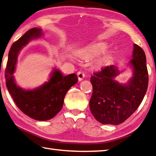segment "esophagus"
<instances>
[{
  "label": "esophagus",
  "instance_id": "34e87169",
  "mask_svg": "<svg viewBox=\"0 0 156 156\" xmlns=\"http://www.w3.org/2000/svg\"><path fill=\"white\" fill-rule=\"evenodd\" d=\"M76 75H77L78 79H79V80H80V81L83 80L84 77H85V74H84V73L82 72V71H79Z\"/></svg>",
  "mask_w": 156,
  "mask_h": 156
}]
</instances>
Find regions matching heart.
<instances>
[{
	"mask_svg": "<svg viewBox=\"0 0 156 156\" xmlns=\"http://www.w3.org/2000/svg\"><path fill=\"white\" fill-rule=\"evenodd\" d=\"M105 47L106 46L104 43L99 42L94 44H92L86 47L85 49H83L81 55L83 57H86V58L93 57L103 51Z\"/></svg>",
	"mask_w": 156,
	"mask_h": 156,
	"instance_id": "heart-1",
	"label": "heart"
}]
</instances>
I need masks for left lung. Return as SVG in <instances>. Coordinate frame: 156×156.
I'll return each mask as SVG.
<instances>
[{
  "label": "left lung",
  "instance_id": "8db88e82",
  "mask_svg": "<svg viewBox=\"0 0 156 156\" xmlns=\"http://www.w3.org/2000/svg\"><path fill=\"white\" fill-rule=\"evenodd\" d=\"M130 65L133 68V76L127 84L122 85L114 80L119 72L113 65L103 67L91 76L93 92L90 100V109L101 123H122L143 101L148 88V71L145 53L136 44H133Z\"/></svg>",
  "mask_w": 156,
  "mask_h": 156
}]
</instances>
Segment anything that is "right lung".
<instances>
[{
  "instance_id": "obj_1",
  "label": "right lung",
  "mask_w": 156,
  "mask_h": 156,
  "mask_svg": "<svg viewBox=\"0 0 156 156\" xmlns=\"http://www.w3.org/2000/svg\"><path fill=\"white\" fill-rule=\"evenodd\" d=\"M42 30L33 28L13 44L11 47L5 70L6 86L17 107L33 119L47 121L62 110L67 91L77 82L76 74L63 76L55 69L48 82L31 90H26L16 85L13 74L17 62L18 54L30 40L40 37Z\"/></svg>"
}]
</instances>
